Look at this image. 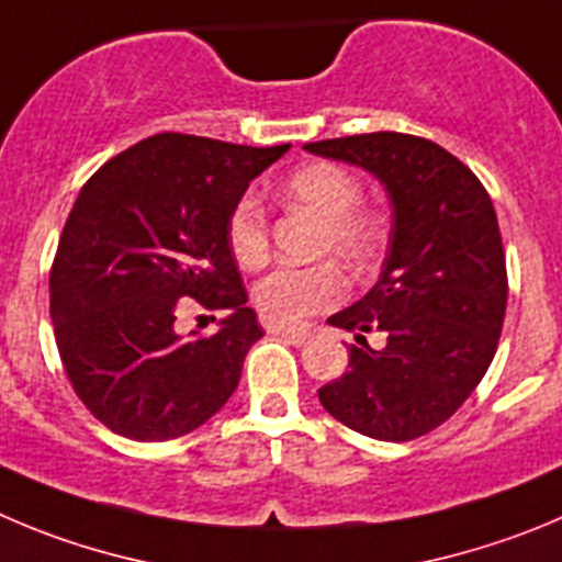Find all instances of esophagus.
I'll list each match as a JSON object with an SVG mask.
<instances>
[{
    "label": "esophagus",
    "mask_w": 562,
    "mask_h": 562,
    "mask_svg": "<svg viewBox=\"0 0 562 562\" xmlns=\"http://www.w3.org/2000/svg\"><path fill=\"white\" fill-rule=\"evenodd\" d=\"M269 333L277 335V338L288 340V344H293V346L307 344V340H311V335H313L307 327H277V324H271Z\"/></svg>",
    "instance_id": "1"
}]
</instances>
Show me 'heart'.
Segmentation results:
<instances>
[{
  "instance_id": "obj_1",
  "label": "heart",
  "mask_w": 562,
  "mask_h": 562,
  "mask_svg": "<svg viewBox=\"0 0 562 562\" xmlns=\"http://www.w3.org/2000/svg\"><path fill=\"white\" fill-rule=\"evenodd\" d=\"M285 196L322 218L318 249H333L352 263H366L382 238L374 213L360 207L363 188L352 171L335 162H311L285 180ZM229 255L240 269H260L269 260V224L263 204L240 196L227 216ZM346 296V277L338 263L280 266L255 285V305L269 322L296 324L318 311L338 305Z\"/></svg>"
}]
</instances>
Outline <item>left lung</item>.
Returning a JSON list of instances; mask_svg holds the SVG:
<instances>
[{"mask_svg": "<svg viewBox=\"0 0 562 562\" xmlns=\"http://www.w3.org/2000/svg\"><path fill=\"white\" fill-rule=\"evenodd\" d=\"M305 149L363 166L393 204L380 282L329 318L360 346L318 400L369 438H422L458 413L499 346L507 266L494 202L465 162L418 135H346ZM369 331L386 338L380 350Z\"/></svg>", "mask_w": 562, "mask_h": 562, "instance_id": "1", "label": "left lung"}]
</instances>
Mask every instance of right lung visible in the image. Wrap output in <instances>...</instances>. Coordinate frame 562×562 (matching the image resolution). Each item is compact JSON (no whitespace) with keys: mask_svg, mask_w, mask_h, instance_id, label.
<instances>
[{"mask_svg":"<svg viewBox=\"0 0 562 562\" xmlns=\"http://www.w3.org/2000/svg\"><path fill=\"white\" fill-rule=\"evenodd\" d=\"M288 149L160 133L82 186L49 271V313L68 382L115 435L180 438L238 387L263 329L246 307L227 216ZM186 306L224 315L220 333L180 339Z\"/></svg>","mask_w":562,"mask_h":562,"instance_id":"add662e5","label":"right lung"}]
</instances>
